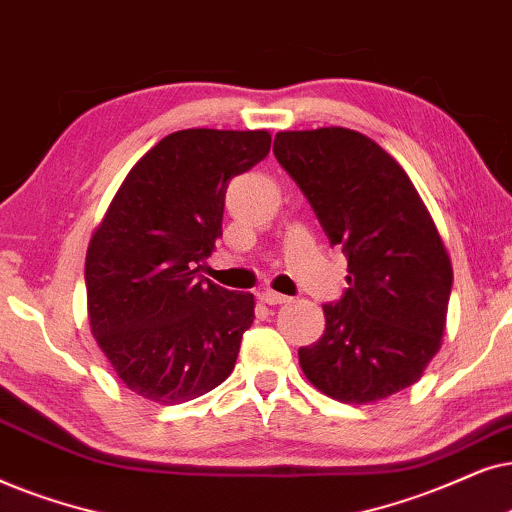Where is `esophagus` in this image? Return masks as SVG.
<instances>
[{
    "label": "esophagus",
    "instance_id": "esophagus-1",
    "mask_svg": "<svg viewBox=\"0 0 512 512\" xmlns=\"http://www.w3.org/2000/svg\"><path fill=\"white\" fill-rule=\"evenodd\" d=\"M260 299L264 304H285L290 297H285V295H281V292H274V290H262Z\"/></svg>",
    "mask_w": 512,
    "mask_h": 512
}]
</instances>
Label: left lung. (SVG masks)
<instances>
[{
	"label": "left lung",
	"mask_w": 512,
	"mask_h": 512,
	"mask_svg": "<svg viewBox=\"0 0 512 512\" xmlns=\"http://www.w3.org/2000/svg\"><path fill=\"white\" fill-rule=\"evenodd\" d=\"M274 154L349 260V288L323 306V337L299 349L306 379L358 405L412 386L440 349L452 292V262L412 180L339 126L278 133Z\"/></svg>",
	"instance_id": "1"
}]
</instances>
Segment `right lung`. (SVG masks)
<instances>
[{"label":"right lung","mask_w":512,"mask_h":512,"mask_svg":"<svg viewBox=\"0 0 512 512\" xmlns=\"http://www.w3.org/2000/svg\"><path fill=\"white\" fill-rule=\"evenodd\" d=\"M267 131L187 128L126 175L86 252L88 320L133 393L180 405L234 370L255 297L201 276L231 177L269 154Z\"/></svg>","instance_id":"1"}]
</instances>
